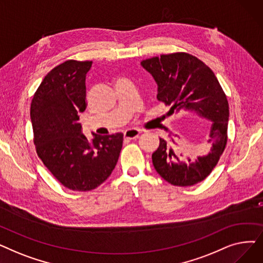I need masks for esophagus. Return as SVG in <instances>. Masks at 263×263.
<instances>
[{
	"instance_id": "1",
	"label": "esophagus",
	"mask_w": 263,
	"mask_h": 263,
	"mask_svg": "<svg viewBox=\"0 0 263 263\" xmlns=\"http://www.w3.org/2000/svg\"><path fill=\"white\" fill-rule=\"evenodd\" d=\"M141 131L137 129H128L123 132V136L126 137L128 140H134L136 137H139Z\"/></svg>"
}]
</instances>
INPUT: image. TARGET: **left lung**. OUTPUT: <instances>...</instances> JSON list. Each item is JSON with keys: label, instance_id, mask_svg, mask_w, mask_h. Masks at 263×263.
Returning <instances> with one entry per match:
<instances>
[{"label": "left lung", "instance_id": "left-lung-1", "mask_svg": "<svg viewBox=\"0 0 263 263\" xmlns=\"http://www.w3.org/2000/svg\"><path fill=\"white\" fill-rule=\"evenodd\" d=\"M141 65L157 82V98L171 106L168 114L194 110L212 121L208 140L212 146L206 156L182 161V155L176 154L177 148L174 151L170 142L163 139L153 154L154 166L165 181L177 186L194 185L211 174L225 150L229 119L227 97L211 69L189 53L162 54Z\"/></svg>", "mask_w": 263, "mask_h": 263}]
</instances>
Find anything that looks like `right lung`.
Wrapping results in <instances>:
<instances>
[{"mask_svg": "<svg viewBox=\"0 0 263 263\" xmlns=\"http://www.w3.org/2000/svg\"><path fill=\"white\" fill-rule=\"evenodd\" d=\"M92 62L69 60L53 68L31 103L36 153L45 166L67 189L91 191L115 168L123 134H82L79 114L86 108V73Z\"/></svg>", "mask_w": 263, "mask_h": 263, "instance_id": "obj_1", "label": "right lung"}]
</instances>
